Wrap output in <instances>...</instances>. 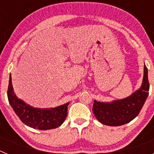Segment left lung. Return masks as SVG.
<instances>
[{
  "instance_id": "1",
  "label": "left lung",
  "mask_w": 154,
  "mask_h": 154,
  "mask_svg": "<svg viewBox=\"0 0 154 154\" xmlns=\"http://www.w3.org/2000/svg\"><path fill=\"white\" fill-rule=\"evenodd\" d=\"M143 72L141 87L127 98L111 103L94 100L92 111L98 121L106 126H118L130 123L137 117L149 95V85L146 65H144Z\"/></svg>"
}]
</instances>
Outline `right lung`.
Here are the masks:
<instances>
[{"mask_svg":"<svg viewBox=\"0 0 154 154\" xmlns=\"http://www.w3.org/2000/svg\"><path fill=\"white\" fill-rule=\"evenodd\" d=\"M9 103L21 122L28 126L40 130L55 129L60 126L67 116L69 103L51 109L35 108L18 99L14 92L10 75L8 89Z\"/></svg>","mask_w":154,"mask_h":154,"instance_id":"add662e5","label":"right lung"}]
</instances>
